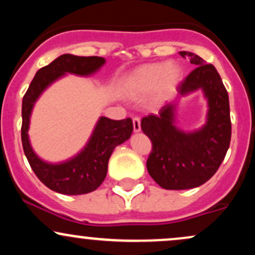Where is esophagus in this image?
Returning a JSON list of instances; mask_svg holds the SVG:
<instances>
[{
	"mask_svg": "<svg viewBox=\"0 0 255 255\" xmlns=\"http://www.w3.org/2000/svg\"><path fill=\"white\" fill-rule=\"evenodd\" d=\"M133 129H134V131H139L140 129H141L139 118H133Z\"/></svg>",
	"mask_w": 255,
	"mask_h": 255,
	"instance_id": "34e87169",
	"label": "esophagus"
}]
</instances>
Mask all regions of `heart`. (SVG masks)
I'll return each mask as SVG.
<instances>
[{
	"label": "heart",
	"mask_w": 255,
	"mask_h": 255,
	"mask_svg": "<svg viewBox=\"0 0 255 255\" xmlns=\"http://www.w3.org/2000/svg\"><path fill=\"white\" fill-rule=\"evenodd\" d=\"M180 77L181 71L175 64H146L131 73L126 81V90L135 98L145 97L154 91V97L162 102L176 91Z\"/></svg>",
	"instance_id": "obj_1"
}]
</instances>
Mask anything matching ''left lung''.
<instances>
[{"instance_id": "8db88e82", "label": "left lung", "mask_w": 255, "mask_h": 255, "mask_svg": "<svg viewBox=\"0 0 255 255\" xmlns=\"http://www.w3.org/2000/svg\"><path fill=\"white\" fill-rule=\"evenodd\" d=\"M195 68L177 85L180 95L198 89L209 99V118L203 129L183 133L174 125V104L158 115L141 119V129L152 142L146 166L150 176L164 189H189L209 181L223 162L230 145L229 97L217 69L193 52L181 51Z\"/></svg>"}]
</instances>
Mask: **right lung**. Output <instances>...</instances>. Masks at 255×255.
<instances>
[{
  "mask_svg": "<svg viewBox=\"0 0 255 255\" xmlns=\"http://www.w3.org/2000/svg\"><path fill=\"white\" fill-rule=\"evenodd\" d=\"M104 62V58L98 56L61 55L36 73L22 98L21 141L25 156L37 177L57 193L79 195L97 189L107 176L108 162L114 148L130 136L133 124L129 118L119 121L101 118L85 150L69 162L54 165L40 160L31 148L27 130L32 107L42 91L64 73L87 75Z\"/></svg>",
  "mask_w": 255,
  "mask_h": 255,
  "instance_id": "1",
  "label": "right lung"
}]
</instances>
